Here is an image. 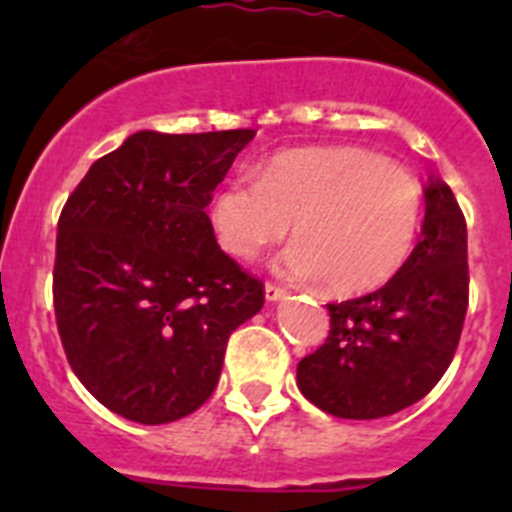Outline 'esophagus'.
Returning <instances> with one entry per match:
<instances>
[{"mask_svg":"<svg viewBox=\"0 0 512 512\" xmlns=\"http://www.w3.org/2000/svg\"><path fill=\"white\" fill-rule=\"evenodd\" d=\"M264 297H266V302H282V300H287V289L277 287V284H266Z\"/></svg>","mask_w":512,"mask_h":512,"instance_id":"obj_1","label":"esophagus"}]
</instances>
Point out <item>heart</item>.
<instances>
[{
  "mask_svg": "<svg viewBox=\"0 0 512 512\" xmlns=\"http://www.w3.org/2000/svg\"><path fill=\"white\" fill-rule=\"evenodd\" d=\"M287 279H325L336 295H361L390 282L413 251L420 189L410 174L356 148H297L269 158L256 182L223 184L210 200L217 243L253 261L284 241Z\"/></svg>",
  "mask_w": 512,
  "mask_h": 512,
  "instance_id": "heart-1",
  "label": "heart"
}]
</instances>
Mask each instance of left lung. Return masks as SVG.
<instances>
[{
    "label": "left lung",
    "instance_id": "left-lung-1",
    "mask_svg": "<svg viewBox=\"0 0 512 512\" xmlns=\"http://www.w3.org/2000/svg\"><path fill=\"white\" fill-rule=\"evenodd\" d=\"M413 253L372 295L333 302L330 333L297 364V387L323 413L395 415L423 400L449 369L469 302L467 223L449 184L428 176Z\"/></svg>",
    "mask_w": 512,
    "mask_h": 512
}]
</instances>
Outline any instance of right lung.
Listing matches in <instances>:
<instances>
[{
  "instance_id": "1",
  "label": "right lung",
  "mask_w": 512,
  "mask_h": 512,
  "mask_svg": "<svg viewBox=\"0 0 512 512\" xmlns=\"http://www.w3.org/2000/svg\"><path fill=\"white\" fill-rule=\"evenodd\" d=\"M253 135L140 130L94 161L63 207V351L104 408L133 423H171L207 402L230 333L264 307V284L220 251L205 212Z\"/></svg>"
}]
</instances>
